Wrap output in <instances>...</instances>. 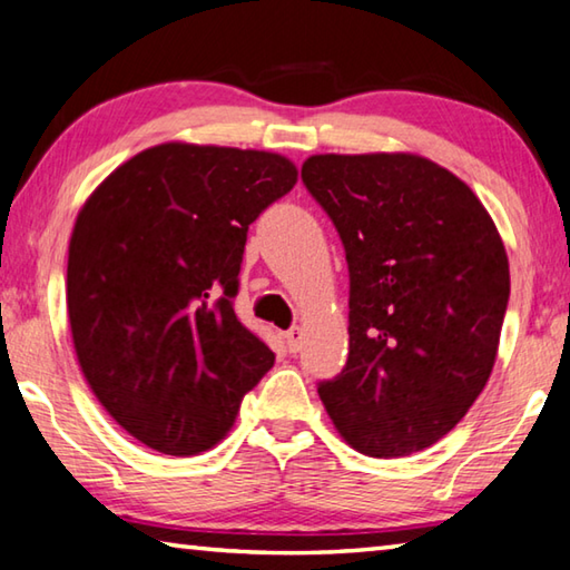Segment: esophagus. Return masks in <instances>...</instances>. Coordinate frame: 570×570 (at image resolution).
Masks as SVG:
<instances>
[{"instance_id": "1", "label": "esophagus", "mask_w": 570, "mask_h": 570, "mask_svg": "<svg viewBox=\"0 0 570 570\" xmlns=\"http://www.w3.org/2000/svg\"><path fill=\"white\" fill-rule=\"evenodd\" d=\"M284 340H286V350L292 352V354H296L298 350H302V340H304V332L298 330V326H294V330H288L286 334H284Z\"/></svg>"}]
</instances>
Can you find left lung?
<instances>
[{
  "instance_id": "1",
  "label": "left lung",
  "mask_w": 570,
  "mask_h": 570,
  "mask_svg": "<svg viewBox=\"0 0 570 570\" xmlns=\"http://www.w3.org/2000/svg\"><path fill=\"white\" fill-rule=\"evenodd\" d=\"M302 180L350 266V356L320 384L346 445L402 458L465 417L493 372L510 296L493 218L414 153L312 156Z\"/></svg>"
}]
</instances>
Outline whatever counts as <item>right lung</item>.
I'll use <instances>...</instances> for the list:
<instances>
[{"label": "right lung", "mask_w": 570, "mask_h": 570, "mask_svg": "<svg viewBox=\"0 0 570 570\" xmlns=\"http://www.w3.org/2000/svg\"><path fill=\"white\" fill-rule=\"evenodd\" d=\"M288 158L163 142L77 214L67 316L80 370L120 428L163 455L226 438L274 352L238 322L248 226L296 186Z\"/></svg>", "instance_id": "right-lung-1"}]
</instances>
